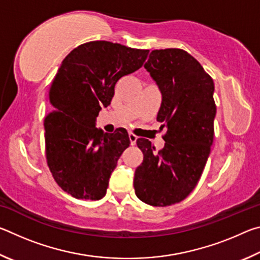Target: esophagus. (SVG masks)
I'll use <instances>...</instances> for the list:
<instances>
[{"instance_id":"esophagus-1","label":"esophagus","mask_w":260,"mask_h":260,"mask_svg":"<svg viewBox=\"0 0 260 260\" xmlns=\"http://www.w3.org/2000/svg\"><path fill=\"white\" fill-rule=\"evenodd\" d=\"M129 141H131V144L132 146H134V144L136 143V140H138V136L134 135L133 133H129Z\"/></svg>"}]
</instances>
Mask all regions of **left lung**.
I'll use <instances>...</instances> for the list:
<instances>
[{
  "mask_svg": "<svg viewBox=\"0 0 260 260\" xmlns=\"http://www.w3.org/2000/svg\"><path fill=\"white\" fill-rule=\"evenodd\" d=\"M144 69L160 90L157 120L167 131L159 151L149 140H136L143 161L134 189L144 203L167 206L186 199L203 173L214 135V83L191 55L175 48L152 50Z\"/></svg>",
  "mask_w": 260,
  "mask_h": 260,
  "instance_id": "1",
  "label": "left lung"
}]
</instances>
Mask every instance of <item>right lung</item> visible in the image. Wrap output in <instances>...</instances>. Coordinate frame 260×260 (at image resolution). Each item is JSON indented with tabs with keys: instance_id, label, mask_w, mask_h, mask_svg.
Returning <instances> with one entry per match:
<instances>
[{
	"instance_id": "obj_1",
	"label": "right lung",
	"mask_w": 260,
	"mask_h": 260,
	"mask_svg": "<svg viewBox=\"0 0 260 260\" xmlns=\"http://www.w3.org/2000/svg\"><path fill=\"white\" fill-rule=\"evenodd\" d=\"M148 54L91 41L61 61L48 96L46 156L57 184L76 199L96 201L107 193L110 175L131 142L125 128L104 133L96 118L111 103L117 81L142 67Z\"/></svg>"
}]
</instances>
